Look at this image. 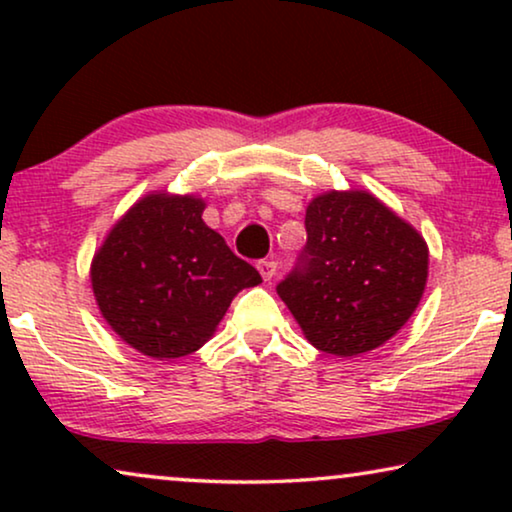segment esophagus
I'll use <instances>...</instances> for the list:
<instances>
[{
    "instance_id": "34e87169",
    "label": "esophagus",
    "mask_w": 512,
    "mask_h": 512,
    "mask_svg": "<svg viewBox=\"0 0 512 512\" xmlns=\"http://www.w3.org/2000/svg\"><path fill=\"white\" fill-rule=\"evenodd\" d=\"M258 272H261V277L265 279V282H270L272 277L277 275V261L275 258H263V261H258Z\"/></svg>"
}]
</instances>
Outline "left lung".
I'll return each instance as SVG.
<instances>
[{
  "mask_svg": "<svg viewBox=\"0 0 512 512\" xmlns=\"http://www.w3.org/2000/svg\"><path fill=\"white\" fill-rule=\"evenodd\" d=\"M305 230L296 265L277 284L305 338L335 356L384 345L424 293L429 249L422 235L363 191L314 198Z\"/></svg>",
  "mask_w": 512,
  "mask_h": 512,
  "instance_id": "obj_1",
  "label": "left lung"
}]
</instances>
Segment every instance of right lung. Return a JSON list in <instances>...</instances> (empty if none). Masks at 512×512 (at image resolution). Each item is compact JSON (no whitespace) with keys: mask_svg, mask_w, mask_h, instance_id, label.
I'll use <instances>...</instances> for the list:
<instances>
[{"mask_svg":"<svg viewBox=\"0 0 512 512\" xmlns=\"http://www.w3.org/2000/svg\"><path fill=\"white\" fill-rule=\"evenodd\" d=\"M191 195H149L111 228L90 279L107 324L153 359H179L212 338L242 289L261 284L202 221Z\"/></svg>","mask_w":512,"mask_h":512,"instance_id":"1","label":"right lung"}]
</instances>
